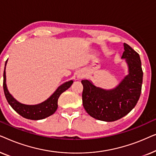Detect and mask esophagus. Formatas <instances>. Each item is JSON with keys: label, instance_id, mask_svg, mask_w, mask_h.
Masks as SVG:
<instances>
[{"label": "esophagus", "instance_id": "esophagus-1", "mask_svg": "<svg viewBox=\"0 0 156 156\" xmlns=\"http://www.w3.org/2000/svg\"><path fill=\"white\" fill-rule=\"evenodd\" d=\"M76 76H77L78 79H82L84 77V74L82 73V72H79V73H77V75H76Z\"/></svg>", "mask_w": 156, "mask_h": 156}]
</instances>
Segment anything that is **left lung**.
I'll list each match as a JSON object with an SVG mask.
<instances>
[{"mask_svg": "<svg viewBox=\"0 0 156 156\" xmlns=\"http://www.w3.org/2000/svg\"><path fill=\"white\" fill-rule=\"evenodd\" d=\"M121 58L126 59L129 74L116 88L106 90L95 87L89 80L82 81V103L91 117L100 121H114L127 115L137 104L141 93L143 70L140 56L124 43Z\"/></svg>", "mask_w": 156, "mask_h": 156, "instance_id": "8db88e82", "label": "left lung"}]
</instances>
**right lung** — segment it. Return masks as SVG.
I'll use <instances>...</instances> for the list:
<instances>
[{
  "mask_svg": "<svg viewBox=\"0 0 156 156\" xmlns=\"http://www.w3.org/2000/svg\"><path fill=\"white\" fill-rule=\"evenodd\" d=\"M7 61L8 59L5 62V66L6 65ZM5 80V71L4 70L3 90L8 104L20 116L25 119H31V120H40V119H45L54 114L56 112L57 106H58L57 101H58L59 96L61 95L62 93H63L64 91L69 89L73 83L72 80L64 83L63 84H62L57 88V90L53 93V94L50 98H48L46 101H43L41 104H36V105H26V104L20 103L12 97V96L8 91L7 87H6Z\"/></svg>",
  "mask_w": 156,
  "mask_h": 156,
  "instance_id": "right-lung-1",
  "label": "right lung"
}]
</instances>
